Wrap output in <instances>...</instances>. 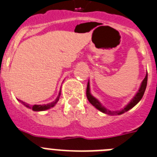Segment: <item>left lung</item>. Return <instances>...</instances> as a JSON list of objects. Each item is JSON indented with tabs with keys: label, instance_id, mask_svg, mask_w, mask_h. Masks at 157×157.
Here are the masks:
<instances>
[{
	"label": "left lung",
	"instance_id": "obj_1",
	"mask_svg": "<svg viewBox=\"0 0 157 157\" xmlns=\"http://www.w3.org/2000/svg\"><path fill=\"white\" fill-rule=\"evenodd\" d=\"M147 74L146 75L145 78H144V79L143 80V82L141 83L140 88L138 90V92L136 93V95L134 96V98L131 100V101L128 103V105L124 106V107L123 108L122 110H110L106 109L105 106H103L101 102L98 99H96L91 94V92H90V84L89 82H87V92H86V94H87V100L89 101V102L92 104L93 106H95L98 110H99L101 112L105 113V114H107V115H121L123 113L126 112V111H128L130 109L136 105L138 104L140 100L143 98V94H144V92H145L146 87H147Z\"/></svg>",
	"mask_w": 157,
	"mask_h": 157
}]
</instances>
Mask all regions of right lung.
<instances>
[{
  "label": "right lung",
  "mask_w": 157,
  "mask_h": 157,
  "mask_svg": "<svg viewBox=\"0 0 157 157\" xmlns=\"http://www.w3.org/2000/svg\"><path fill=\"white\" fill-rule=\"evenodd\" d=\"M59 96H60V92L59 93V95H58V97H57V98L56 99V100L54 101H52V103H48V104H47V105H28L27 103L24 102V101H21L22 104H24L26 107L28 108H30V109H32L33 110H34V111H42V110H48V109H50L51 107H53L57 103V101H59Z\"/></svg>",
  "instance_id": "obj_1"
}]
</instances>
